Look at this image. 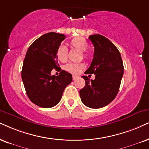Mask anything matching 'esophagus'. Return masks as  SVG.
<instances>
[{
  "instance_id": "34e87169",
  "label": "esophagus",
  "mask_w": 149,
  "mask_h": 149,
  "mask_svg": "<svg viewBox=\"0 0 149 149\" xmlns=\"http://www.w3.org/2000/svg\"><path fill=\"white\" fill-rule=\"evenodd\" d=\"M73 80H76L77 78H78V76H75V75H73Z\"/></svg>"
}]
</instances>
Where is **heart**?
<instances>
[{"instance_id": "b5f03b06", "label": "heart", "mask_w": 149, "mask_h": 149, "mask_svg": "<svg viewBox=\"0 0 149 149\" xmlns=\"http://www.w3.org/2000/svg\"><path fill=\"white\" fill-rule=\"evenodd\" d=\"M70 46L71 47L80 51L82 56L85 59L90 58V55L86 53V51L88 48V44L85 38L82 37H76L70 41ZM58 59L62 63H65L67 60V49L65 46H60L56 52ZM85 68V65L83 63H68L65 65V69L69 73L73 74H78Z\"/></svg>"}]
</instances>
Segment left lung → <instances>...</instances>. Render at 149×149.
Wrapping results in <instances>:
<instances>
[{
    "mask_svg": "<svg viewBox=\"0 0 149 149\" xmlns=\"http://www.w3.org/2000/svg\"><path fill=\"white\" fill-rule=\"evenodd\" d=\"M94 46L93 58L84 73L95 74L89 80L86 76L85 86L80 91L81 100L85 106L99 109L107 106L115 99L119 91L124 66L120 53L113 43L103 36H89Z\"/></svg>",
    "mask_w": 149,
    "mask_h": 149,
    "instance_id": "obj_1",
    "label": "left lung"
}]
</instances>
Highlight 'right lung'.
I'll use <instances>...</instances> for the list:
<instances>
[{"label":"right lung","mask_w":149,"mask_h":149,"mask_svg":"<svg viewBox=\"0 0 149 149\" xmlns=\"http://www.w3.org/2000/svg\"><path fill=\"white\" fill-rule=\"evenodd\" d=\"M65 38L61 33H45L30 45L24 58L21 76L26 93L33 104L42 108L58 104L72 81V75L64 70L59 76L51 74L59 66L56 52Z\"/></svg>","instance_id":"right-lung-1"}]
</instances>
